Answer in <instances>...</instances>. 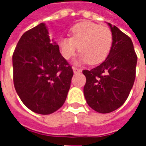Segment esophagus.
Listing matches in <instances>:
<instances>
[{
    "label": "esophagus",
    "mask_w": 146,
    "mask_h": 146,
    "mask_svg": "<svg viewBox=\"0 0 146 146\" xmlns=\"http://www.w3.org/2000/svg\"><path fill=\"white\" fill-rule=\"evenodd\" d=\"M73 70L74 73H78L81 72V70L79 69V68H77V67H73Z\"/></svg>",
    "instance_id": "1"
}]
</instances>
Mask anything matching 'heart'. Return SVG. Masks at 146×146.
I'll return each mask as SVG.
<instances>
[{"instance_id":"heart-1","label":"heart","mask_w":146,"mask_h":146,"mask_svg":"<svg viewBox=\"0 0 146 146\" xmlns=\"http://www.w3.org/2000/svg\"><path fill=\"white\" fill-rule=\"evenodd\" d=\"M113 42V33L109 28L85 21L75 24L70 30V37H61L58 44L66 59L70 58L79 48L80 62L97 65L107 58Z\"/></svg>"}]
</instances>
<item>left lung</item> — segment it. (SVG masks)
Here are the masks:
<instances>
[{
  "label": "left lung",
  "instance_id": "obj_1",
  "mask_svg": "<svg viewBox=\"0 0 146 146\" xmlns=\"http://www.w3.org/2000/svg\"><path fill=\"white\" fill-rule=\"evenodd\" d=\"M113 42L106 59L92 70H83L86 76L84 94L88 104L96 112L111 113L128 97L135 80L137 54L131 39L115 26Z\"/></svg>",
  "mask_w": 146,
  "mask_h": 146
}]
</instances>
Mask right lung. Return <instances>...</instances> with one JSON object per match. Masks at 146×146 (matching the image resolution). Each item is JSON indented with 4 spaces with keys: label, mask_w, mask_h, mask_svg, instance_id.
<instances>
[{
    "label": "right lung",
    "mask_w": 146,
    "mask_h": 146,
    "mask_svg": "<svg viewBox=\"0 0 146 146\" xmlns=\"http://www.w3.org/2000/svg\"><path fill=\"white\" fill-rule=\"evenodd\" d=\"M13 81L23 104L39 114H51L66 101L72 66L51 41L44 23L23 34L12 55Z\"/></svg>",
    "instance_id": "right-lung-1"
}]
</instances>
